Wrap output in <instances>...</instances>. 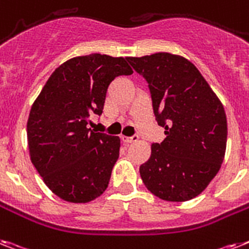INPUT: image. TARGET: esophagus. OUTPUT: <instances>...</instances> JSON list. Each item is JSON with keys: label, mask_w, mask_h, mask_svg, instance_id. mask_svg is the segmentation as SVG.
<instances>
[{"label": "esophagus", "mask_w": 249, "mask_h": 249, "mask_svg": "<svg viewBox=\"0 0 249 249\" xmlns=\"http://www.w3.org/2000/svg\"><path fill=\"white\" fill-rule=\"evenodd\" d=\"M121 141H123V142L124 143H134V142H137V141H138V137H124V135H123V137H121Z\"/></svg>", "instance_id": "1"}]
</instances>
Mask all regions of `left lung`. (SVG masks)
I'll list each match as a JSON object with an SVG mask.
<instances>
[{
  "instance_id": "1",
  "label": "left lung",
  "mask_w": 249,
  "mask_h": 249,
  "mask_svg": "<svg viewBox=\"0 0 249 249\" xmlns=\"http://www.w3.org/2000/svg\"><path fill=\"white\" fill-rule=\"evenodd\" d=\"M126 60L148 83L157 124L166 134L151 145L141 178L163 201H189L205 191L224 161L228 121L223 104L187 58L159 52Z\"/></svg>"
}]
</instances>
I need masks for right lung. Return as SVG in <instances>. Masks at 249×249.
<instances>
[{
	"mask_svg": "<svg viewBox=\"0 0 249 249\" xmlns=\"http://www.w3.org/2000/svg\"><path fill=\"white\" fill-rule=\"evenodd\" d=\"M133 74L124 57L92 53L58 66L30 108L26 135L30 160L64 201L87 203L106 191L119 159L120 138L88 128L104 110L107 88Z\"/></svg>",
	"mask_w": 249,
	"mask_h": 249,
	"instance_id": "obj_1",
	"label": "right lung"
}]
</instances>
